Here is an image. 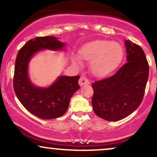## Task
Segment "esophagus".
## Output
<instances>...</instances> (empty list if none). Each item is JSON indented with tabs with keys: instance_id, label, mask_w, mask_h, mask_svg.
<instances>
[{
	"instance_id": "1",
	"label": "esophagus",
	"mask_w": 157,
	"mask_h": 157,
	"mask_svg": "<svg viewBox=\"0 0 157 157\" xmlns=\"http://www.w3.org/2000/svg\"><path fill=\"white\" fill-rule=\"evenodd\" d=\"M79 84L80 86H84V85L89 84V80H88L85 76H81L80 80H79Z\"/></svg>"
}]
</instances>
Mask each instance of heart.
I'll list each match as a JSON object with an SVG mask.
<instances>
[{
	"instance_id": "1",
	"label": "heart",
	"mask_w": 157,
	"mask_h": 157,
	"mask_svg": "<svg viewBox=\"0 0 157 157\" xmlns=\"http://www.w3.org/2000/svg\"><path fill=\"white\" fill-rule=\"evenodd\" d=\"M81 57L91 61L90 67L94 75L102 77L111 72L120 64L123 57V48L118 43L96 40L82 48ZM76 61L79 63L78 59Z\"/></svg>"
}]
</instances>
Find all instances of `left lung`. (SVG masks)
<instances>
[{"label": "left lung", "mask_w": 157, "mask_h": 157, "mask_svg": "<svg viewBox=\"0 0 157 157\" xmlns=\"http://www.w3.org/2000/svg\"><path fill=\"white\" fill-rule=\"evenodd\" d=\"M127 63L112 76L91 84L92 107L99 117L118 121L133 113L143 100L149 66L143 49L125 40Z\"/></svg>", "instance_id": "left-lung-1"}]
</instances>
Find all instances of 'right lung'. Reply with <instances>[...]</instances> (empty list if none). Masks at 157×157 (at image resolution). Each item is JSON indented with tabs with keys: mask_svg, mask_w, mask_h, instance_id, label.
<instances>
[{
	"mask_svg": "<svg viewBox=\"0 0 157 157\" xmlns=\"http://www.w3.org/2000/svg\"><path fill=\"white\" fill-rule=\"evenodd\" d=\"M63 46L55 37H37L26 42L16 57L13 78L16 96L27 111L44 120L60 117L66 113L70 99L80 89V76H60L48 88L35 87L28 77V63L40 50H60Z\"/></svg>",
	"mask_w": 157,
	"mask_h": 157,
	"instance_id": "right-lung-1",
	"label": "right lung"
}]
</instances>
